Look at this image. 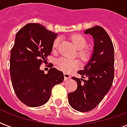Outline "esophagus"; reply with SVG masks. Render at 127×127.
Masks as SVG:
<instances>
[{
    "label": "esophagus",
    "mask_w": 127,
    "mask_h": 127,
    "mask_svg": "<svg viewBox=\"0 0 127 127\" xmlns=\"http://www.w3.org/2000/svg\"><path fill=\"white\" fill-rule=\"evenodd\" d=\"M64 76L65 80H67L71 78V75L67 74V73H64Z\"/></svg>",
    "instance_id": "esophagus-1"
}]
</instances>
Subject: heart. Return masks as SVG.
<instances>
[{"instance_id": "obj_1", "label": "heart", "mask_w": 127, "mask_h": 127, "mask_svg": "<svg viewBox=\"0 0 127 127\" xmlns=\"http://www.w3.org/2000/svg\"><path fill=\"white\" fill-rule=\"evenodd\" d=\"M71 40L78 50H82L79 54L82 59L85 60L89 56L88 51L86 50H82L84 49L87 45V41L86 39L81 35H74L71 37ZM60 39L57 38L54 40L53 43V49H56L59 46ZM57 65L60 70L65 73H69L73 71L78 67V62L76 60H71L61 58L57 60Z\"/></svg>"}]
</instances>
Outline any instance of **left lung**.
I'll use <instances>...</instances> for the list:
<instances>
[{"label": "left lung", "instance_id": "1", "mask_svg": "<svg viewBox=\"0 0 127 127\" xmlns=\"http://www.w3.org/2000/svg\"><path fill=\"white\" fill-rule=\"evenodd\" d=\"M94 39L93 54L82 70L78 71L81 78L72 77L77 89L68 94L70 106L86 112L95 108L109 92L114 78V49L111 39L100 26L86 30ZM85 77L87 80H84Z\"/></svg>", "mask_w": 127, "mask_h": 127}]
</instances>
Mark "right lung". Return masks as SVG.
Listing matches in <instances>:
<instances>
[{
	"label": "right lung",
	"instance_id": "add662e5",
	"mask_svg": "<svg viewBox=\"0 0 127 127\" xmlns=\"http://www.w3.org/2000/svg\"><path fill=\"white\" fill-rule=\"evenodd\" d=\"M57 34L37 23L27 24L17 33L11 50L10 76L17 97L28 106L45 104L53 86L64 79L56 68H51L47 74L39 69L51 54Z\"/></svg>",
	"mask_w": 127,
	"mask_h": 127
}]
</instances>
